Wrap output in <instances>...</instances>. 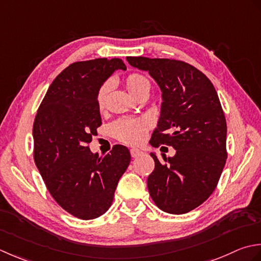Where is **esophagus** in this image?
Returning a JSON list of instances; mask_svg holds the SVG:
<instances>
[{"mask_svg": "<svg viewBox=\"0 0 261 261\" xmlns=\"http://www.w3.org/2000/svg\"><path fill=\"white\" fill-rule=\"evenodd\" d=\"M141 154H142V151L138 150V148H130V155H132L133 158L140 156Z\"/></svg>", "mask_w": 261, "mask_h": 261, "instance_id": "34e87169", "label": "esophagus"}]
</instances>
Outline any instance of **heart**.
<instances>
[{"instance_id":"b5f03b06","label":"heart","mask_w":261,"mask_h":261,"mask_svg":"<svg viewBox=\"0 0 261 261\" xmlns=\"http://www.w3.org/2000/svg\"><path fill=\"white\" fill-rule=\"evenodd\" d=\"M124 83L127 90L132 95L137 97L144 90H150V82L148 80L140 73H129L124 79ZM110 84L109 82L103 83L100 87L97 94V105L99 110H103L107 102V94L109 92ZM150 128V123L145 118H130V117H124L116 120L110 126V130L113 135L120 142L126 144H138L145 138L146 132Z\"/></svg>"}]
</instances>
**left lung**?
Wrapping results in <instances>:
<instances>
[{"instance_id":"left-lung-1","label":"left lung","mask_w":261,"mask_h":261,"mask_svg":"<svg viewBox=\"0 0 261 261\" xmlns=\"http://www.w3.org/2000/svg\"><path fill=\"white\" fill-rule=\"evenodd\" d=\"M147 71L162 91V108L151 145L172 146L175 155L160 161L147 178L154 203L169 214H185L210 197L225 166L226 120L219 95L204 73L169 58L127 57Z\"/></svg>"}]
</instances>
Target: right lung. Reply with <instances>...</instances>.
<instances>
[{
	"instance_id": "add662e5",
	"label": "right lung",
	"mask_w": 261,
	"mask_h": 261,
	"mask_svg": "<svg viewBox=\"0 0 261 261\" xmlns=\"http://www.w3.org/2000/svg\"><path fill=\"white\" fill-rule=\"evenodd\" d=\"M120 58L75 62L62 71L47 90L35 117L34 159L51 197L80 220L105 214L114 200L118 180L130 162L124 145L105 156L89 148L101 125L97 94Z\"/></svg>"
}]
</instances>
